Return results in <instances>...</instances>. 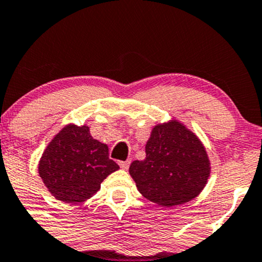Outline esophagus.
<instances>
[{
	"instance_id": "obj_1",
	"label": "esophagus",
	"mask_w": 262,
	"mask_h": 262,
	"mask_svg": "<svg viewBox=\"0 0 262 262\" xmlns=\"http://www.w3.org/2000/svg\"><path fill=\"white\" fill-rule=\"evenodd\" d=\"M129 165H130V160H127V161H119V166H121L122 169H128Z\"/></svg>"
}]
</instances>
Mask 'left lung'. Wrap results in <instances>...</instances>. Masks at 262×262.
<instances>
[{
	"instance_id": "1",
	"label": "left lung",
	"mask_w": 262,
	"mask_h": 262,
	"mask_svg": "<svg viewBox=\"0 0 262 262\" xmlns=\"http://www.w3.org/2000/svg\"><path fill=\"white\" fill-rule=\"evenodd\" d=\"M145 152L143 161L132 162L129 173L140 194L159 206L188 203L206 185L209 156L199 138L181 122L155 125Z\"/></svg>"
}]
</instances>
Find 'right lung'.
<instances>
[{
    "label": "right lung",
    "mask_w": 262,
    "mask_h": 262,
    "mask_svg": "<svg viewBox=\"0 0 262 262\" xmlns=\"http://www.w3.org/2000/svg\"><path fill=\"white\" fill-rule=\"evenodd\" d=\"M37 168L56 199L78 204L95 195L119 166L108 157V146L91 137L88 125L67 124L47 145Z\"/></svg>",
    "instance_id": "1"
}]
</instances>
